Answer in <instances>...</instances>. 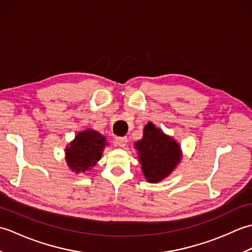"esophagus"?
Instances as JSON below:
<instances>
[{
  "label": "esophagus",
  "mask_w": 252,
  "mask_h": 252,
  "mask_svg": "<svg viewBox=\"0 0 252 252\" xmlns=\"http://www.w3.org/2000/svg\"><path fill=\"white\" fill-rule=\"evenodd\" d=\"M115 145L119 146V147H126V143H127V138L126 137H116L115 140Z\"/></svg>",
  "instance_id": "esophagus-1"
}]
</instances>
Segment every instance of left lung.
Returning a JSON list of instances; mask_svg holds the SVG:
<instances>
[{
    "label": "left lung",
    "instance_id": "1",
    "mask_svg": "<svg viewBox=\"0 0 252 252\" xmlns=\"http://www.w3.org/2000/svg\"><path fill=\"white\" fill-rule=\"evenodd\" d=\"M135 148L144 176L149 183H157L167 178L182 158L181 147L176 141L152 122L144 127L143 138L135 143Z\"/></svg>",
    "mask_w": 252,
    "mask_h": 252
}]
</instances>
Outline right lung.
Listing matches in <instances>:
<instances>
[{
	"label": "right lung",
	"instance_id": "1",
	"mask_svg": "<svg viewBox=\"0 0 252 252\" xmlns=\"http://www.w3.org/2000/svg\"><path fill=\"white\" fill-rule=\"evenodd\" d=\"M106 138L94 130L79 132L66 148V161L73 172L91 170L101 157L106 146Z\"/></svg>",
	"mask_w": 252,
	"mask_h": 252
}]
</instances>
